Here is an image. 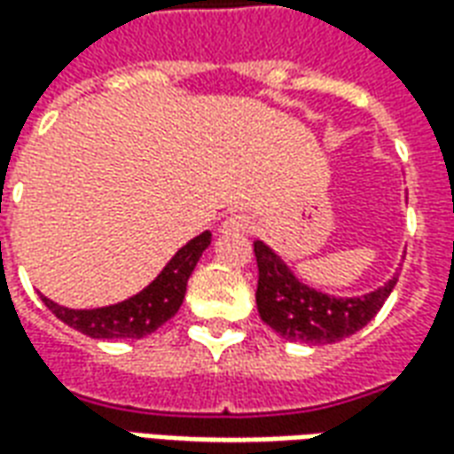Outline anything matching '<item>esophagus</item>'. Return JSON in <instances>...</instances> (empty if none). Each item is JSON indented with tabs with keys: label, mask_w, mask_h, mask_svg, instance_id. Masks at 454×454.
<instances>
[{
	"label": "esophagus",
	"mask_w": 454,
	"mask_h": 454,
	"mask_svg": "<svg viewBox=\"0 0 454 454\" xmlns=\"http://www.w3.org/2000/svg\"><path fill=\"white\" fill-rule=\"evenodd\" d=\"M247 216L246 214H231V216L221 223V233H243L247 231Z\"/></svg>",
	"instance_id": "1"
}]
</instances>
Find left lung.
I'll return each instance as SVG.
<instances>
[{"mask_svg": "<svg viewBox=\"0 0 454 454\" xmlns=\"http://www.w3.org/2000/svg\"><path fill=\"white\" fill-rule=\"evenodd\" d=\"M257 311L277 335L292 342L328 345L357 333L377 316L399 272L364 296H333L304 285L275 250L255 240Z\"/></svg>", "mask_w": 454, "mask_h": 454, "instance_id": "left-lung-1", "label": "left lung"}]
</instances>
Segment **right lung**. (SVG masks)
Here are the masks:
<instances>
[{"instance_id": "1", "label": "right lung", "mask_w": 454, "mask_h": 454, "mask_svg": "<svg viewBox=\"0 0 454 454\" xmlns=\"http://www.w3.org/2000/svg\"><path fill=\"white\" fill-rule=\"evenodd\" d=\"M208 246H211L208 231L192 238L187 246L179 247L175 257L143 292L119 304L102 306V309H67L51 301L48 296H43V304L63 324L90 338H102V340L145 338L177 314L187 294V279Z\"/></svg>"}]
</instances>
